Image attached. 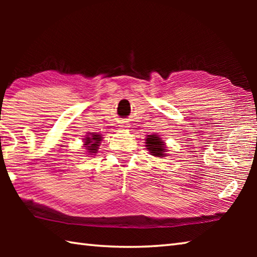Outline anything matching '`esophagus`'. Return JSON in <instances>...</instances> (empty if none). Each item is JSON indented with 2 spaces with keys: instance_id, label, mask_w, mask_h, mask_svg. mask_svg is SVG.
<instances>
[{
  "instance_id": "1",
  "label": "esophagus",
  "mask_w": 257,
  "mask_h": 257,
  "mask_svg": "<svg viewBox=\"0 0 257 257\" xmlns=\"http://www.w3.org/2000/svg\"><path fill=\"white\" fill-rule=\"evenodd\" d=\"M121 127H124V125H123V124H122V125H121Z\"/></svg>"
}]
</instances>
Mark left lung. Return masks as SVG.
I'll return each instance as SVG.
<instances>
[{
  "mask_svg": "<svg viewBox=\"0 0 257 257\" xmlns=\"http://www.w3.org/2000/svg\"><path fill=\"white\" fill-rule=\"evenodd\" d=\"M145 144L146 150L155 158L163 159L165 156H168V147L159 135H147L145 138Z\"/></svg>",
  "mask_w": 257,
  "mask_h": 257,
  "instance_id": "obj_1",
  "label": "left lung"
}]
</instances>
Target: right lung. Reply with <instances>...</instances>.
<instances>
[{
  "mask_svg": "<svg viewBox=\"0 0 257 257\" xmlns=\"http://www.w3.org/2000/svg\"><path fill=\"white\" fill-rule=\"evenodd\" d=\"M102 141H103L102 135L88 133V135H86V137L84 138V149L87 151L86 153L88 155L96 154Z\"/></svg>",
  "mask_w": 257,
  "mask_h": 257,
  "instance_id": "obj_1",
  "label": "right lung"
}]
</instances>
